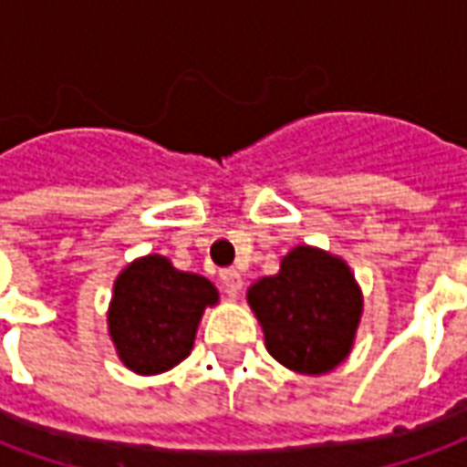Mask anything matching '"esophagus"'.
I'll use <instances>...</instances> for the list:
<instances>
[{
    "label": "esophagus",
    "mask_w": 467,
    "mask_h": 467,
    "mask_svg": "<svg viewBox=\"0 0 467 467\" xmlns=\"http://www.w3.org/2000/svg\"><path fill=\"white\" fill-rule=\"evenodd\" d=\"M220 283H223L224 293L234 297V295L243 290V275L237 273V270H223L220 273Z\"/></svg>",
    "instance_id": "1"
}]
</instances>
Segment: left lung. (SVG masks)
Instances as JSON below:
<instances>
[{
	"label": "left lung",
	"mask_w": 467,
	"mask_h": 467,
	"mask_svg": "<svg viewBox=\"0 0 467 467\" xmlns=\"http://www.w3.org/2000/svg\"><path fill=\"white\" fill-rule=\"evenodd\" d=\"M247 305L275 360L300 375H325L355 345L362 290L343 257L297 244L280 260V273L250 285Z\"/></svg>",
	"instance_id": "left-lung-1"
}]
</instances>
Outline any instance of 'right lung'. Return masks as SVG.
I'll return each instance as SVG.
<instances>
[{
    "instance_id": "1",
    "label": "right lung",
    "mask_w": 467,
    "mask_h": 467,
    "mask_svg": "<svg viewBox=\"0 0 467 467\" xmlns=\"http://www.w3.org/2000/svg\"><path fill=\"white\" fill-rule=\"evenodd\" d=\"M220 293L207 277L177 270L164 254L137 257L117 275L107 330L117 358L137 375H157L192 352L194 335Z\"/></svg>"
}]
</instances>
